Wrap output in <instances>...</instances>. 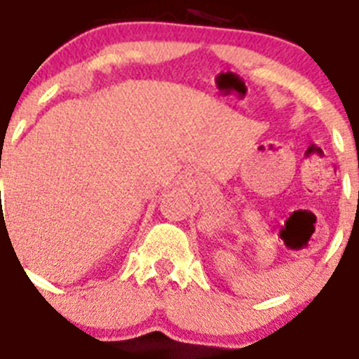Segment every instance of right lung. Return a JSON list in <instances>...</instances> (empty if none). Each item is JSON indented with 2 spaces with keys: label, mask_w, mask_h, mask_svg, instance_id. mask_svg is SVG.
Here are the masks:
<instances>
[{
  "label": "right lung",
  "mask_w": 359,
  "mask_h": 359,
  "mask_svg": "<svg viewBox=\"0 0 359 359\" xmlns=\"http://www.w3.org/2000/svg\"><path fill=\"white\" fill-rule=\"evenodd\" d=\"M0 167H1V165H0Z\"/></svg>",
  "instance_id": "right-lung-1"
}]
</instances>
